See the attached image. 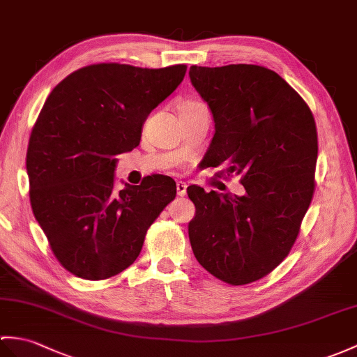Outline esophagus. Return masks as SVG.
<instances>
[{
	"label": "esophagus",
	"mask_w": 357,
	"mask_h": 357,
	"mask_svg": "<svg viewBox=\"0 0 357 357\" xmlns=\"http://www.w3.org/2000/svg\"><path fill=\"white\" fill-rule=\"evenodd\" d=\"M176 192H178V196H185L187 195V184L185 182H176Z\"/></svg>",
	"instance_id": "1"
}]
</instances>
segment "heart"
Returning <instances> with one entry per match:
<instances>
[{"label": "heart", "mask_w": 357, "mask_h": 357, "mask_svg": "<svg viewBox=\"0 0 357 357\" xmlns=\"http://www.w3.org/2000/svg\"><path fill=\"white\" fill-rule=\"evenodd\" d=\"M199 105H202V103H197V102H187V103L182 105L181 107H195V106H199Z\"/></svg>", "instance_id": "heart-1"}]
</instances>
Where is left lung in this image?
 Instances as JSON below:
<instances>
[{
  "label": "left lung",
  "instance_id": "1",
  "mask_svg": "<svg viewBox=\"0 0 357 357\" xmlns=\"http://www.w3.org/2000/svg\"><path fill=\"white\" fill-rule=\"evenodd\" d=\"M208 103L214 137L206 156L219 178L240 176L243 196L187 188L196 206L188 236L196 260L233 286L266 277L295 245L314 193L318 134L303 97L260 65L190 66Z\"/></svg>",
  "mask_w": 357,
  "mask_h": 357
}]
</instances>
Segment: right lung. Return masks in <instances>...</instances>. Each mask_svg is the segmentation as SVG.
Returning <instances> with one entry per match:
<instances>
[{"label":"right lung","mask_w":357,"mask_h":357,"mask_svg":"<svg viewBox=\"0 0 357 357\" xmlns=\"http://www.w3.org/2000/svg\"><path fill=\"white\" fill-rule=\"evenodd\" d=\"M187 65L94 63L50 93L27 149L30 204L54 257L73 275L106 280L137 260L147 229L176 196L170 176L114 188L115 156L139 144Z\"/></svg>","instance_id":"1"}]
</instances>
